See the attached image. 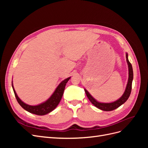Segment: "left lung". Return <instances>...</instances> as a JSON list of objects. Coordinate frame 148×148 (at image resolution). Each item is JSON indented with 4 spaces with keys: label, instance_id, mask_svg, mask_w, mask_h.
<instances>
[{
    "label": "left lung",
    "instance_id": "obj_1",
    "mask_svg": "<svg viewBox=\"0 0 148 148\" xmlns=\"http://www.w3.org/2000/svg\"><path fill=\"white\" fill-rule=\"evenodd\" d=\"M126 59H127V62L128 66V79L126 88L124 93L122 97H120L119 99L115 101L112 102L110 103H104V102H99L97 101H96L95 98H94L86 89H84V91L86 92V95L89 99V100L91 101L92 104L97 107L98 109H99L102 110L104 111H111L115 109L118 108L119 107L122 106L123 104L127 101L128 97L130 95V93L132 91V81L133 79V68L132 65L130 64V62H129L128 59V53H126Z\"/></svg>",
    "mask_w": 148,
    "mask_h": 148
}]
</instances>
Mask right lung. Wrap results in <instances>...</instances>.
<instances>
[{
	"label": "right lung",
	"mask_w": 148,
	"mask_h": 148,
	"mask_svg": "<svg viewBox=\"0 0 148 148\" xmlns=\"http://www.w3.org/2000/svg\"><path fill=\"white\" fill-rule=\"evenodd\" d=\"M71 77H69L64 80H63L57 87L55 91L51 95V96L49 99L44 102L41 104H39L36 106H31L25 104V102L22 101L18 96H17L16 91L13 86L12 82V88L13 92H14L16 99L18 102V104L23 107V108L26 111L29 112L31 114H34L38 115H44L50 113L53 110H54L62 99V96H63L64 91L65 90V88L66 86V83L69 82V80Z\"/></svg>",
	"instance_id": "right-lung-1"
}]
</instances>
